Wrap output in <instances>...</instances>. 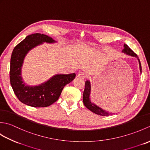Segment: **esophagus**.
I'll return each mask as SVG.
<instances>
[{
    "label": "esophagus",
    "instance_id": "1",
    "mask_svg": "<svg viewBox=\"0 0 150 150\" xmlns=\"http://www.w3.org/2000/svg\"><path fill=\"white\" fill-rule=\"evenodd\" d=\"M77 77H80L81 79H86V77H87V75H86L84 73H79L77 74Z\"/></svg>",
    "mask_w": 150,
    "mask_h": 150
}]
</instances>
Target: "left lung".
Returning a JSON list of instances; mask_svg holds the SVG:
<instances>
[{
    "label": "left lung",
    "instance_id": "left-lung-1",
    "mask_svg": "<svg viewBox=\"0 0 150 150\" xmlns=\"http://www.w3.org/2000/svg\"><path fill=\"white\" fill-rule=\"evenodd\" d=\"M124 48L122 50V52L124 53H126L127 55H129L130 56L137 57L139 60V66H140V70H141V72H142V68H141V64L140 62V60L137 54H135L133 51L129 48V46L127 45V44H124ZM90 91H91V85L90 82L89 81H86L85 82V88L84 90L83 93V103L84 106L86 107L88 110L91 111L92 112H93L95 114L99 115L102 116H108L111 115V113H109L108 111H104V110L102 109V108L97 106V105L94 104L93 103H91L90 98Z\"/></svg>",
    "mask_w": 150,
    "mask_h": 150
}]
</instances>
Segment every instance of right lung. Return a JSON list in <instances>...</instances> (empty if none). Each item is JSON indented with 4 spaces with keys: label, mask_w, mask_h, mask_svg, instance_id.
<instances>
[{
    "label": "right lung",
    "mask_w": 150,
    "mask_h": 150,
    "mask_svg": "<svg viewBox=\"0 0 150 150\" xmlns=\"http://www.w3.org/2000/svg\"><path fill=\"white\" fill-rule=\"evenodd\" d=\"M55 42L52 37L40 33L27 36L13 50L10 61V83L16 96L21 103L35 108L47 107L59 99L64 87L75 77V73L56 75L49 81L36 86L24 84L21 77V68L28 52L43 42Z\"/></svg>",
    "instance_id": "obj_1"
}]
</instances>
